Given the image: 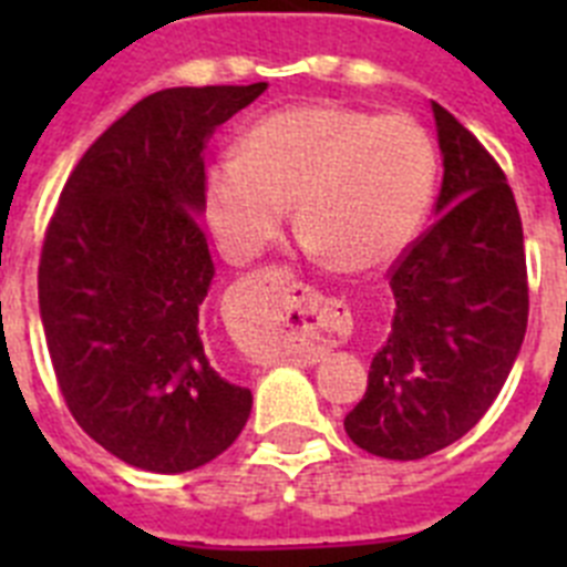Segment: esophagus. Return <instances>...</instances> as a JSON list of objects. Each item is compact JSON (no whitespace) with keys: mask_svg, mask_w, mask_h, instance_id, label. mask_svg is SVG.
<instances>
[{"mask_svg":"<svg viewBox=\"0 0 567 567\" xmlns=\"http://www.w3.org/2000/svg\"><path fill=\"white\" fill-rule=\"evenodd\" d=\"M240 329L249 338H278L298 363H320L343 334V315L332 300L295 280L289 269H260L240 287Z\"/></svg>","mask_w":567,"mask_h":567,"instance_id":"obj_1","label":"esophagus"}]
</instances>
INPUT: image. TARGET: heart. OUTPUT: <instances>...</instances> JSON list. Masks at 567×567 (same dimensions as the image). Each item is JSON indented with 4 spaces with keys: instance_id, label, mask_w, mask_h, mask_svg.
<instances>
[{
    "instance_id": "obj_1",
    "label": "heart",
    "mask_w": 567,
    "mask_h": 567,
    "mask_svg": "<svg viewBox=\"0 0 567 567\" xmlns=\"http://www.w3.org/2000/svg\"><path fill=\"white\" fill-rule=\"evenodd\" d=\"M437 187V147L409 113L300 104L264 115L204 175V209L233 258L280 233L287 204L340 272H374L409 249Z\"/></svg>"
}]
</instances>
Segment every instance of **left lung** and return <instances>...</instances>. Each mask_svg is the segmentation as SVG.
<instances>
[{"label": "left lung", "instance_id": "1", "mask_svg": "<svg viewBox=\"0 0 567 567\" xmlns=\"http://www.w3.org/2000/svg\"><path fill=\"white\" fill-rule=\"evenodd\" d=\"M443 150L440 218L389 269L392 332L346 434L374 457L420 460L480 423L528 327L523 221L494 155L432 102Z\"/></svg>", "mask_w": 567, "mask_h": 567}]
</instances>
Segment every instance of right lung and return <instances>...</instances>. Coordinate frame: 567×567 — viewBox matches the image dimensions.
Returning a JSON list of instances; mask_svg holds the SVG:
<instances>
[{"label": "right lung", "mask_w": 567, "mask_h": 567, "mask_svg": "<svg viewBox=\"0 0 567 567\" xmlns=\"http://www.w3.org/2000/svg\"><path fill=\"white\" fill-rule=\"evenodd\" d=\"M247 87H169L115 118L70 173L44 229L39 312L70 414L113 457L182 474L227 452L249 389L215 372L198 329L213 280L204 142Z\"/></svg>", "instance_id": "right-lung-1"}]
</instances>
